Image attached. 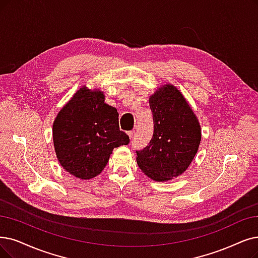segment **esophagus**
Wrapping results in <instances>:
<instances>
[{"instance_id": "1", "label": "esophagus", "mask_w": 258, "mask_h": 258, "mask_svg": "<svg viewBox=\"0 0 258 258\" xmlns=\"http://www.w3.org/2000/svg\"><path fill=\"white\" fill-rule=\"evenodd\" d=\"M133 135H135V131H133V130H130V131H128V136H129V138H130V140L132 139Z\"/></svg>"}]
</instances>
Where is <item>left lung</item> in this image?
<instances>
[{"instance_id":"1","label":"left lung","mask_w":258,"mask_h":258,"mask_svg":"<svg viewBox=\"0 0 258 258\" xmlns=\"http://www.w3.org/2000/svg\"><path fill=\"white\" fill-rule=\"evenodd\" d=\"M153 135L148 145L137 150L142 171L156 181H167L186 170L197 153L201 129L180 92L166 85L150 98Z\"/></svg>"}]
</instances>
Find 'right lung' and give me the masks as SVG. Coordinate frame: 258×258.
<instances>
[{"label": "right lung", "mask_w": 258, "mask_h": 258, "mask_svg": "<svg viewBox=\"0 0 258 258\" xmlns=\"http://www.w3.org/2000/svg\"><path fill=\"white\" fill-rule=\"evenodd\" d=\"M58 161L68 172L87 180L106 167L115 147L130 140L119 130L118 113L100 91L81 88L60 110L53 125Z\"/></svg>", "instance_id": "obj_1"}]
</instances>
